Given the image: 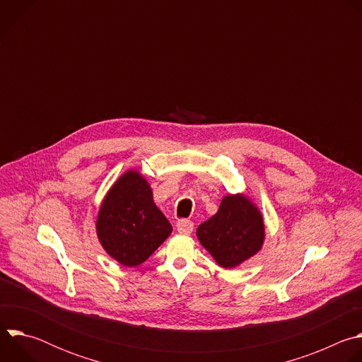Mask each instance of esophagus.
Returning a JSON list of instances; mask_svg holds the SVG:
<instances>
[{
	"label": "esophagus",
	"mask_w": 362,
	"mask_h": 362,
	"mask_svg": "<svg viewBox=\"0 0 362 362\" xmlns=\"http://www.w3.org/2000/svg\"><path fill=\"white\" fill-rule=\"evenodd\" d=\"M176 226H177L179 233H182V235H190L192 230H193V222H192V221H187V219L179 221Z\"/></svg>",
	"instance_id": "1"
}]
</instances>
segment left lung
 Wrapping results in <instances>:
<instances>
[{
    "mask_svg": "<svg viewBox=\"0 0 362 362\" xmlns=\"http://www.w3.org/2000/svg\"><path fill=\"white\" fill-rule=\"evenodd\" d=\"M196 235L221 267L235 268L261 249L265 230L259 211L245 196L230 194Z\"/></svg>",
    "mask_w": 362,
    "mask_h": 362,
    "instance_id": "left-lung-1",
    "label": "left lung"
}]
</instances>
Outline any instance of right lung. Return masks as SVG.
Instances as JSON below:
<instances>
[{
	"mask_svg": "<svg viewBox=\"0 0 362 362\" xmlns=\"http://www.w3.org/2000/svg\"><path fill=\"white\" fill-rule=\"evenodd\" d=\"M172 233V225L153 203L147 182L137 172L124 173L103 202L98 239L117 262L137 267Z\"/></svg>",
	"mask_w": 362,
	"mask_h": 362,
	"instance_id": "obj_1",
	"label": "right lung"
}]
</instances>
